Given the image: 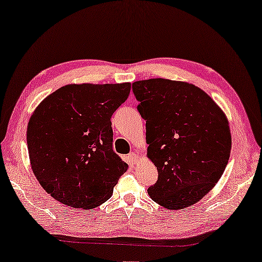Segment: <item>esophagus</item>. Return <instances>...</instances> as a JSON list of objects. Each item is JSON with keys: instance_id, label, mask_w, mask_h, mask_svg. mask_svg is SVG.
Returning <instances> with one entry per match:
<instances>
[{"instance_id": "34e87169", "label": "esophagus", "mask_w": 262, "mask_h": 262, "mask_svg": "<svg viewBox=\"0 0 262 262\" xmlns=\"http://www.w3.org/2000/svg\"><path fill=\"white\" fill-rule=\"evenodd\" d=\"M139 159H140V157H139L138 153L132 152V153L128 154V160H130V162H132V164H137V162L139 161Z\"/></svg>"}]
</instances>
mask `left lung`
Wrapping results in <instances>:
<instances>
[{
    "label": "left lung",
    "mask_w": 262,
    "mask_h": 262,
    "mask_svg": "<svg viewBox=\"0 0 262 262\" xmlns=\"http://www.w3.org/2000/svg\"><path fill=\"white\" fill-rule=\"evenodd\" d=\"M146 121L147 157L158 169L151 199L168 210L188 208L216 186L231 152L229 121L207 93L168 79L132 84Z\"/></svg>",
    "instance_id": "8db88e82"
}]
</instances>
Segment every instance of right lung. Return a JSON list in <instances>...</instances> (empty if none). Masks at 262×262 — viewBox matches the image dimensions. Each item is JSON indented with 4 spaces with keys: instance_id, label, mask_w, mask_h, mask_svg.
Here are the masks:
<instances>
[{
    "instance_id": "add662e5",
    "label": "right lung",
    "mask_w": 262,
    "mask_h": 262,
    "mask_svg": "<svg viewBox=\"0 0 262 262\" xmlns=\"http://www.w3.org/2000/svg\"><path fill=\"white\" fill-rule=\"evenodd\" d=\"M131 83L67 84L40 102L28 124L31 168L44 190L74 209L96 208L127 170L113 149L111 116Z\"/></svg>"
}]
</instances>
